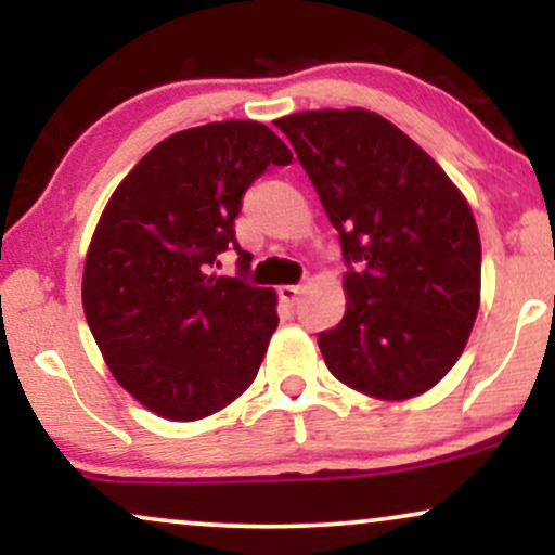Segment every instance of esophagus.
<instances>
[{
	"label": "esophagus",
	"instance_id": "34e87169",
	"mask_svg": "<svg viewBox=\"0 0 555 555\" xmlns=\"http://www.w3.org/2000/svg\"><path fill=\"white\" fill-rule=\"evenodd\" d=\"M299 295H302V286H299V284H284V286H279V297H282L286 305H295Z\"/></svg>",
	"mask_w": 555,
	"mask_h": 555
}]
</instances>
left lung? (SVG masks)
I'll list each match as a JSON object with an SVG mask.
<instances>
[{
  "label": "left lung",
  "mask_w": 555,
  "mask_h": 555,
  "mask_svg": "<svg viewBox=\"0 0 555 555\" xmlns=\"http://www.w3.org/2000/svg\"><path fill=\"white\" fill-rule=\"evenodd\" d=\"M276 127L347 263V313L318 334L328 371L375 399L428 391L460 360L480 308V234L467 201L375 112H299Z\"/></svg>",
  "instance_id": "8db88e82"
}]
</instances>
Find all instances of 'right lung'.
Instances as JSON below:
<instances>
[{
    "label": "right lung",
    "instance_id": "1",
    "mask_svg": "<svg viewBox=\"0 0 555 555\" xmlns=\"http://www.w3.org/2000/svg\"><path fill=\"white\" fill-rule=\"evenodd\" d=\"M289 149L253 119L182 130L151 149L101 214L82 310L106 365L158 417L201 420L256 380L279 326L276 292L247 282L242 195ZM229 246L238 276L212 273Z\"/></svg>",
    "mask_w": 555,
    "mask_h": 555
}]
</instances>
